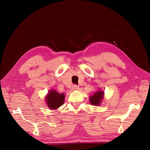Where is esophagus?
Returning a JSON list of instances; mask_svg holds the SVG:
<instances>
[{
	"instance_id": "obj_1",
	"label": "esophagus",
	"mask_w": 150,
	"mask_h": 150,
	"mask_svg": "<svg viewBox=\"0 0 150 150\" xmlns=\"http://www.w3.org/2000/svg\"><path fill=\"white\" fill-rule=\"evenodd\" d=\"M79 89V86H78V85H74V86H72V90H73V91H77V90H78Z\"/></svg>"
}]
</instances>
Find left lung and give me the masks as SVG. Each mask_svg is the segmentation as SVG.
I'll return each instance as SVG.
<instances>
[{
  "mask_svg": "<svg viewBox=\"0 0 150 150\" xmlns=\"http://www.w3.org/2000/svg\"><path fill=\"white\" fill-rule=\"evenodd\" d=\"M103 91H97L96 93H95L93 96H91L89 98L90 99V103H91L93 105H99L100 104L102 99H103Z\"/></svg>",
  "mask_w": 150,
  "mask_h": 150,
  "instance_id": "8db88e82",
  "label": "left lung"
}]
</instances>
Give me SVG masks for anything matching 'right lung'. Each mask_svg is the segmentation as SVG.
Masks as SVG:
<instances>
[{"label": "right lung", "instance_id": "right-lung-1", "mask_svg": "<svg viewBox=\"0 0 150 150\" xmlns=\"http://www.w3.org/2000/svg\"><path fill=\"white\" fill-rule=\"evenodd\" d=\"M65 95L59 94L55 90H51L49 92L46 97V101L48 107L51 110H56L64 104Z\"/></svg>", "mask_w": 150, "mask_h": 150}]
</instances>
